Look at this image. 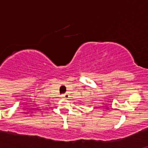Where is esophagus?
I'll return each instance as SVG.
<instances>
[{
  "instance_id": "1",
  "label": "esophagus",
  "mask_w": 148,
  "mask_h": 148,
  "mask_svg": "<svg viewBox=\"0 0 148 148\" xmlns=\"http://www.w3.org/2000/svg\"><path fill=\"white\" fill-rule=\"evenodd\" d=\"M61 96H62V98H64V99H66L68 95H67V94L64 93V94H62V95H61Z\"/></svg>"
}]
</instances>
